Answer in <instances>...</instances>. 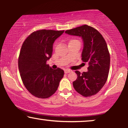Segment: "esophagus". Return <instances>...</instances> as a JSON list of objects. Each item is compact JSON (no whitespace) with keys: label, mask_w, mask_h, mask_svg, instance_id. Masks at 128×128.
<instances>
[{"label":"esophagus","mask_w":128,"mask_h":128,"mask_svg":"<svg viewBox=\"0 0 128 128\" xmlns=\"http://www.w3.org/2000/svg\"><path fill=\"white\" fill-rule=\"evenodd\" d=\"M72 70H68V69H66L64 70V73H66V74H67V73H69L70 72H71Z\"/></svg>","instance_id":"obj_1"}]
</instances>
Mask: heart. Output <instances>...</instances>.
<instances>
[{"instance_id": "b5f03b06", "label": "heart", "mask_w": 128, "mask_h": 128, "mask_svg": "<svg viewBox=\"0 0 128 128\" xmlns=\"http://www.w3.org/2000/svg\"><path fill=\"white\" fill-rule=\"evenodd\" d=\"M74 41H78V40H76V39H74V38H72V39H71L69 41V43L70 42H74Z\"/></svg>"}]
</instances>
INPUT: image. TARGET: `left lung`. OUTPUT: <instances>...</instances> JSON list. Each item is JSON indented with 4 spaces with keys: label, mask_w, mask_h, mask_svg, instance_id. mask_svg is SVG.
Returning a JSON list of instances; mask_svg holds the SVG:
<instances>
[{
    "label": "left lung",
    "mask_w": 128,
    "mask_h": 128,
    "mask_svg": "<svg viewBox=\"0 0 128 128\" xmlns=\"http://www.w3.org/2000/svg\"><path fill=\"white\" fill-rule=\"evenodd\" d=\"M65 32L82 38V60L88 64L87 72L75 71L78 78L73 82V87L84 97L95 95L104 86L109 73L110 55L106 42L98 31L87 25L68 30Z\"/></svg>",
    "instance_id": "8db88e82"
}]
</instances>
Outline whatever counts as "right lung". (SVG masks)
I'll return each mask as SVG.
<instances>
[{
  "label": "right lung",
  "instance_id": "right-lung-1",
  "mask_svg": "<svg viewBox=\"0 0 128 128\" xmlns=\"http://www.w3.org/2000/svg\"><path fill=\"white\" fill-rule=\"evenodd\" d=\"M64 31L40 30L31 33L22 44L18 60L19 72L24 86L35 97H50L64 77L62 69H52L46 61L51 58L54 41Z\"/></svg>",
  "mask_w": 128,
  "mask_h": 128
}]
</instances>
